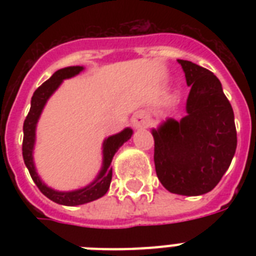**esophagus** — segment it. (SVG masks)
<instances>
[{
    "instance_id": "1",
    "label": "esophagus",
    "mask_w": 256,
    "mask_h": 256,
    "mask_svg": "<svg viewBox=\"0 0 256 256\" xmlns=\"http://www.w3.org/2000/svg\"><path fill=\"white\" fill-rule=\"evenodd\" d=\"M132 124L136 128H144L148 126V120L144 112H136V116H132Z\"/></svg>"
}]
</instances>
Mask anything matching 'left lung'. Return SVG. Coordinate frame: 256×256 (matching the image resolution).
I'll use <instances>...</instances> for the list:
<instances>
[{
    "mask_svg": "<svg viewBox=\"0 0 256 256\" xmlns=\"http://www.w3.org/2000/svg\"><path fill=\"white\" fill-rule=\"evenodd\" d=\"M178 62L191 86L187 116L152 130L154 164L166 190L195 196L212 190L227 171L236 150V128L214 73L190 61Z\"/></svg>",
    "mask_w": 256,
    "mask_h": 256,
    "instance_id": "1",
    "label": "left lung"
}]
</instances>
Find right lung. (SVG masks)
<instances>
[{
    "instance_id": "right-lung-1",
    "label": "right lung",
    "mask_w": 256,
    "mask_h": 256,
    "mask_svg": "<svg viewBox=\"0 0 256 256\" xmlns=\"http://www.w3.org/2000/svg\"><path fill=\"white\" fill-rule=\"evenodd\" d=\"M84 68L82 66H70L65 69L57 70L52 77L46 82H44L40 88L34 92L32 96V106H30L29 114L26 116V120L24 122V140H22V156H24V162H25L26 168L29 170L30 176L37 184L42 194L48 196L50 200L58 203V204H64V206H78V204H84L88 203L92 200L104 196L108 190L110 182H112V160L116 150L122 146V144L132 138V128H124V132L120 134L108 136V140L104 142V166L100 170V175L92 183L88 186L80 188L76 191H68V192H62V191H56L50 188L42 183L38 174L36 172L33 164V148L34 140H36V124L38 122V118L41 116V112L44 106H45L46 100H49V96L53 94L57 88L61 85V82L66 78L74 77L77 76L80 72H82Z\"/></svg>"
}]
</instances>
